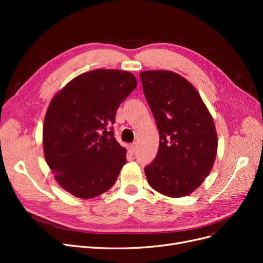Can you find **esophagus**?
Returning <instances> with one entry per match:
<instances>
[{
    "mask_svg": "<svg viewBox=\"0 0 263 263\" xmlns=\"http://www.w3.org/2000/svg\"><path fill=\"white\" fill-rule=\"evenodd\" d=\"M135 151H136V145H135V144L129 145V154L134 155V154H135Z\"/></svg>",
    "mask_w": 263,
    "mask_h": 263,
    "instance_id": "34e87169",
    "label": "esophagus"
}]
</instances>
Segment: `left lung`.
I'll list each match as a JSON object with an SVG mask.
<instances>
[{
    "instance_id": "1",
    "label": "left lung",
    "mask_w": 263,
    "mask_h": 263,
    "mask_svg": "<svg viewBox=\"0 0 263 263\" xmlns=\"http://www.w3.org/2000/svg\"><path fill=\"white\" fill-rule=\"evenodd\" d=\"M139 76L160 136L155 160L145 168L148 183L165 196H187L204 182L216 159L214 119L185 78L168 70Z\"/></svg>"
}]
</instances>
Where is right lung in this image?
Returning a JSON list of instances; mask_svg holds the SVG:
<instances>
[{
	"instance_id": "add662e5",
	"label": "right lung",
	"mask_w": 263,
	"mask_h": 263,
	"mask_svg": "<svg viewBox=\"0 0 263 263\" xmlns=\"http://www.w3.org/2000/svg\"><path fill=\"white\" fill-rule=\"evenodd\" d=\"M136 86L128 71L97 69L72 79L50 101L43 126L44 155L58 184L73 196L89 200L115 184L126 149L108 127Z\"/></svg>"
}]
</instances>
